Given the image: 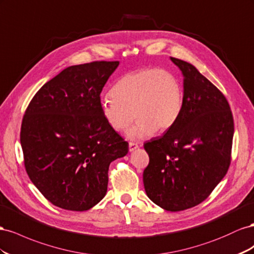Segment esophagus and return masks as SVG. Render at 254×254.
Returning <instances> with one entry per match:
<instances>
[{"label":"esophagus","instance_id":"34e87169","mask_svg":"<svg viewBox=\"0 0 254 254\" xmlns=\"http://www.w3.org/2000/svg\"><path fill=\"white\" fill-rule=\"evenodd\" d=\"M128 149H129V152H133L134 150L138 149V144L135 143V142H129L128 143Z\"/></svg>","mask_w":254,"mask_h":254}]
</instances>
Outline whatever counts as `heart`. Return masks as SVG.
<instances>
[{"instance_id": "b5f03b06", "label": "heart", "mask_w": 254, "mask_h": 254, "mask_svg": "<svg viewBox=\"0 0 254 254\" xmlns=\"http://www.w3.org/2000/svg\"><path fill=\"white\" fill-rule=\"evenodd\" d=\"M112 97L100 101L103 119L112 128L127 132L131 140L149 138L156 129L165 132L180 117L183 107V87L179 77L168 70L147 68L120 77L111 90Z\"/></svg>"}]
</instances>
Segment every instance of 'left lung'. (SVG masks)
I'll list each match as a JSON object with an SVG mask.
<instances>
[{
    "label": "left lung",
    "instance_id": "1",
    "mask_svg": "<svg viewBox=\"0 0 254 254\" xmlns=\"http://www.w3.org/2000/svg\"><path fill=\"white\" fill-rule=\"evenodd\" d=\"M183 75V107L163 136L143 144L150 162L144 190L166 211L204 201L226 176L234 134L233 116L220 90L193 64L170 57Z\"/></svg>",
    "mask_w": 254,
    "mask_h": 254
}]
</instances>
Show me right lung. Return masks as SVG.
<instances>
[{
    "label": "right lung",
    "mask_w": 254,
    "mask_h": 254,
    "mask_svg": "<svg viewBox=\"0 0 254 254\" xmlns=\"http://www.w3.org/2000/svg\"><path fill=\"white\" fill-rule=\"evenodd\" d=\"M119 62L64 69L32 99L20 141L28 177L51 203L83 212L107 191L108 167L128 143L107 125L100 95Z\"/></svg>",
    "instance_id": "right-lung-1"
}]
</instances>
